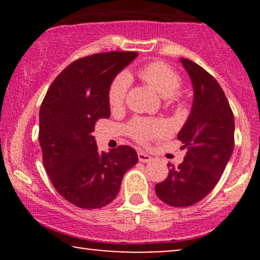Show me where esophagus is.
Segmentation results:
<instances>
[{
	"mask_svg": "<svg viewBox=\"0 0 260 260\" xmlns=\"http://www.w3.org/2000/svg\"><path fill=\"white\" fill-rule=\"evenodd\" d=\"M137 155H138V159H140V162L147 163V162H150L152 159L151 156H149L148 154H145V152H143V151H140Z\"/></svg>",
	"mask_w": 260,
	"mask_h": 260,
	"instance_id": "34e87169",
	"label": "esophagus"
}]
</instances>
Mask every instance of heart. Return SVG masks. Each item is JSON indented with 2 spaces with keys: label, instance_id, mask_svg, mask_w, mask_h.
<instances>
[{
  "label": "heart",
  "instance_id": "heart-1",
  "mask_svg": "<svg viewBox=\"0 0 260 260\" xmlns=\"http://www.w3.org/2000/svg\"><path fill=\"white\" fill-rule=\"evenodd\" d=\"M140 77L145 83L151 85L167 102H180L181 95L176 92L181 86V78L176 71L165 62H152L145 66L140 72ZM130 85V76L122 72L110 84L108 91V102L112 110L119 109L125 101V95ZM129 133L140 142H148L151 138L165 134L166 124L159 120L135 119L127 127Z\"/></svg>",
  "mask_w": 260,
  "mask_h": 260
}]
</instances>
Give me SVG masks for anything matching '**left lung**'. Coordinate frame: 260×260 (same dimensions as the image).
<instances>
[{"instance_id":"left-lung-1","label":"left lung","mask_w":260,"mask_h":260,"mask_svg":"<svg viewBox=\"0 0 260 260\" xmlns=\"http://www.w3.org/2000/svg\"><path fill=\"white\" fill-rule=\"evenodd\" d=\"M180 61L194 92L189 116L177 134L187 154L177 168L168 163V177L155 186L159 200L173 207L191 206L209 194L234 147V117L222 88L198 63L184 58Z\"/></svg>"}]
</instances>
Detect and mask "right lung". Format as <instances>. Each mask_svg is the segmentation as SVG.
<instances>
[{
  "label": "right lung",
  "instance_id": "right-lung-1",
  "mask_svg": "<svg viewBox=\"0 0 260 260\" xmlns=\"http://www.w3.org/2000/svg\"><path fill=\"white\" fill-rule=\"evenodd\" d=\"M136 52H109L78 59L55 78L40 108L39 141L46 172L56 191L77 207L113 201L127 170L138 161L129 145L98 150L94 124L109 118L108 91Z\"/></svg>",
  "mask_w": 260,
  "mask_h": 260
}]
</instances>
